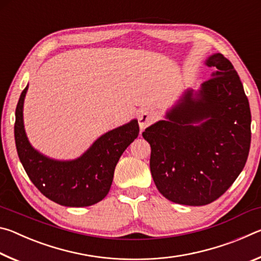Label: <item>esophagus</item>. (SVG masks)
Segmentation results:
<instances>
[{"mask_svg":"<svg viewBox=\"0 0 261 261\" xmlns=\"http://www.w3.org/2000/svg\"><path fill=\"white\" fill-rule=\"evenodd\" d=\"M154 120H155V117H154V114L151 112V110L147 108L141 109L138 114V123H139L140 130H144L145 127L151 125L154 122Z\"/></svg>","mask_w":261,"mask_h":261,"instance_id":"1","label":"esophagus"}]
</instances>
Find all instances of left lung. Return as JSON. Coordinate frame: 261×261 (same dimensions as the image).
<instances>
[{"label": "left lung", "instance_id": "8db88e82", "mask_svg": "<svg viewBox=\"0 0 261 261\" xmlns=\"http://www.w3.org/2000/svg\"><path fill=\"white\" fill-rule=\"evenodd\" d=\"M211 78L188 88L166 120L143 132L151 145L149 167L163 197L180 205L211 204L244 168L251 144V112L231 62L216 53L205 61Z\"/></svg>", "mask_w": 261, "mask_h": 261}]
</instances>
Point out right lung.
<instances>
[{
	"mask_svg": "<svg viewBox=\"0 0 261 261\" xmlns=\"http://www.w3.org/2000/svg\"><path fill=\"white\" fill-rule=\"evenodd\" d=\"M29 85L16 108L15 141L26 174L43 196L67 207L94 205L107 196L114 171L123 152L139 134L138 121L113 129L99 137L74 160H55L37 151L24 129L23 108Z\"/></svg>",
	"mask_w": 261,
	"mask_h": 261,
	"instance_id": "add662e5",
	"label": "right lung"
}]
</instances>
